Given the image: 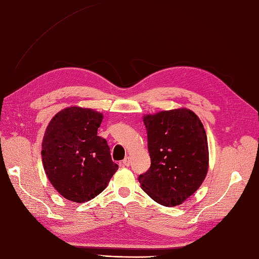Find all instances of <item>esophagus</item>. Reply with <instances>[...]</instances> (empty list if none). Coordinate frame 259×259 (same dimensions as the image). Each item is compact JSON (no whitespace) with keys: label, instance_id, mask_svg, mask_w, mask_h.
Here are the masks:
<instances>
[{"label":"esophagus","instance_id":"obj_1","mask_svg":"<svg viewBox=\"0 0 259 259\" xmlns=\"http://www.w3.org/2000/svg\"><path fill=\"white\" fill-rule=\"evenodd\" d=\"M130 163H131V159H130V157H125V158H124V160H123V164H124L125 166H128V165H130Z\"/></svg>","mask_w":259,"mask_h":259}]
</instances>
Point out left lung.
I'll return each mask as SVG.
<instances>
[{
	"instance_id": "8db88e82",
	"label": "left lung",
	"mask_w": 259,
	"mask_h": 259,
	"mask_svg": "<svg viewBox=\"0 0 259 259\" xmlns=\"http://www.w3.org/2000/svg\"><path fill=\"white\" fill-rule=\"evenodd\" d=\"M151 164L138 181L160 205L178 206L204 182L209 163L204 125L193 111L181 108L144 116Z\"/></svg>"
}]
</instances>
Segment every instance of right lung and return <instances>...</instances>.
Listing matches in <instances>:
<instances>
[{
    "label": "right lung",
    "instance_id": "1",
    "mask_svg": "<svg viewBox=\"0 0 259 259\" xmlns=\"http://www.w3.org/2000/svg\"><path fill=\"white\" fill-rule=\"evenodd\" d=\"M102 118L93 109L69 107L55 114L46 130L41 150L46 174L71 201L95 198L118 169L107 141L98 136Z\"/></svg>",
    "mask_w": 259,
    "mask_h": 259
}]
</instances>
